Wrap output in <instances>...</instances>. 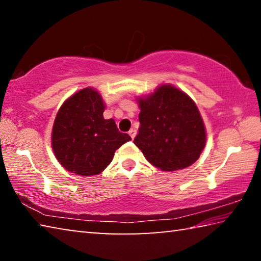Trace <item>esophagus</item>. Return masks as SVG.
Segmentation results:
<instances>
[{"label":"esophagus","mask_w":261,"mask_h":261,"mask_svg":"<svg viewBox=\"0 0 261 261\" xmlns=\"http://www.w3.org/2000/svg\"><path fill=\"white\" fill-rule=\"evenodd\" d=\"M129 135H130V137H131V138H132V139H134V138H135V137H136V135H137V131H136L135 129H131V130L129 131Z\"/></svg>","instance_id":"1"}]
</instances>
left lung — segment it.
I'll return each mask as SVG.
<instances>
[{
  "instance_id": "8db88e82",
  "label": "left lung",
  "mask_w": 261,
  "mask_h": 261,
  "mask_svg": "<svg viewBox=\"0 0 261 261\" xmlns=\"http://www.w3.org/2000/svg\"><path fill=\"white\" fill-rule=\"evenodd\" d=\"M139 132L134 143L149 163L175 171L198 160L206 144V131L196 103L173 85L159 86L138 98Z\"/></svg>"
}]
</instances>
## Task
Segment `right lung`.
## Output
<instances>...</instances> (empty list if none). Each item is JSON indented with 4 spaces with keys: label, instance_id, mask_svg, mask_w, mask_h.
Wrapping results in <instances>:
<instances>
[{
    "label": "right lung",
    "instance_id": "1",
    "mask_svg": "<svg viewBox=\"0 0 261 261\" xmlns=\"http://www.w3.org/2000/svg\"><path fill=\"white\" fill-rule=\"evenodd\" d=\"M105 103L98 91L86 87L61 106L51 132L57 160L70 173L93 176L112 162L115 151L131 140L118 131L113 118H103Z\"/></svg>",
    "mask_w": 261,
    "mask_h": 261
}]
</instances>
